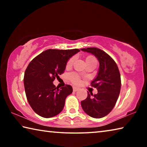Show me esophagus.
<instances>
[{
	"label": "esophagus",
	"mask_w": 147,
	"mask_h": 147,
	"mask_svg": "<svg viewBox=\"0 0 147 147\" xmlns=\"http://www.w3.org/2000/svg\"><path fill=\"white\" fill-rule=\"evenodd\" d=\"M78 89H79V88H77V87H73V91H78Z\"/></svg>",
	"instance_id": "esophagus-1"
}]
</instances>
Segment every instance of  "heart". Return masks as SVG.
Listing matches in <instances>:
<instances>
[{
    "label": "heart",
    "mask_w": 147,
    "mask_h": 147,
    "mask_svg": "<svg viewBox=\"0 0 147 147\" xmlns=\"http://www.w3.org/2000/svg\"><path fill=\"white\" fill-rule=\"evenodd\" d=\"M75 59H76V57L75 56L72 57V58H71L70 59H69V61H67V63L66 67L67 68L71 67L73 65L74 61H75ZM86 63H87V62L96 61V59H95V58H94L93 56H87V58L86 59ZM70 79H71V80L73 82V83L76 84H80V82H81L80 78V76L78 75V74H76V73H72L71 75H70Z\"/></svg>",
    "instance_id": "1"
}]
</instances>
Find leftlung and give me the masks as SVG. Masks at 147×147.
Masks as SVG:
<instances>
[{
    "instance_id": "8db88e82",
    "label": "left lung",
    "mask_w": 147,
    "mask_h": 147,
    "mask_svg": "<svg viewBox=\"0 0 147 147\" xmlns=\"http://www.w3.org/2000/svg\"><path fill=\"white\" fill-rule=\"evenodd\" d=\"M91 53L100 63L97 76L91 82V86L97 89V94L88 91V97L81 102L83 110L91 117H104L112 110L121 91V74L115 61L108 54L95 47L81 49Z\"/></svg>"
}]
</instances>
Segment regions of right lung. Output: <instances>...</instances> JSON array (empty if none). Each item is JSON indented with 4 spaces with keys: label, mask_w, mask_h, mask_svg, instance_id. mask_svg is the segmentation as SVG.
Instances as JSON below:
<instances>
[{
    "label": "right lung",
    "mask_w": 147,
    "mask_h": 147,
    "mask_svg": "<svg viewBox=\"0 0 147 147\" xmlns=\"http://www.w3.org/2000/svg\"><path fill=\"white\" fill-rule=\"evenodd\" d=\"M78 52L77 49H48L28 64L24 72V89L29 104L39 116L53 117L63 109L65 98L72 93L73 88L66 85L59 89L53 81L63 73L69 58Z\"/></svg>",
    "instance_id": "1"
}]
</instances>
